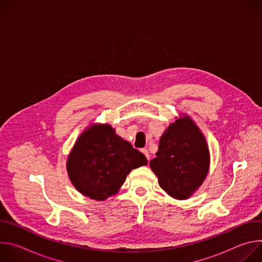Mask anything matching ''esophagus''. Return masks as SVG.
Instances as JSON below:
<instances>
[{
	"instance_id": "1",
	"label": "esophagus",
	"mask_w": 262,
	"mask_h": 262,
	"mask_svg": "<svg viewBox=\"0 0 262 262\" xmlns=\"http://www.w3.org/2000/svg\"><path fill=\"white\" fill-rule=\"evenodd\" d=\"M142 152H143V155L147 158V160L149 161V159H150V156H149V152H148L147 149H142Z\"/></svg>"
}]
</instances>
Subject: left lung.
Here are the masks:
<instances>
[{
	"instance_id": "left-lung-1",
	"label": "left lung",
	"mask_w": 262,
	"mask_h": 262,
	"mask_svg": "<svg viewBox=\"0 0 262 262\" xmlns=\"http://www.w3.org/2000/svg\"><path fill=\"white\" fill-rule=\"evenodd\" d=\"M156 156L150 168L160 186L178 200L191 197L208 173L210 157L205 137L189 116L169 125Z\"/></svg>"
}]
</instances>
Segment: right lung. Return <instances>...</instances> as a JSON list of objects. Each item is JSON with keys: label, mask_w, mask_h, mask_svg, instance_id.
<instances>
[{"label": "right lung", "mask_w": 262, "mask_h": 262, "mask_svg": "<svg viewBox=\"0 0 262 262\" xmlns=\"http://www.w3.org/2000/svg\"><path fill=\"white\" fill-rule=\"evenodd\" d=\"M145 165V156L116 135L110 124H92L78 138L66 167L69 179L81 194L103 201L118 193L133 169Z\"/></svg>", "instance_id": "1"}]
</instances>
